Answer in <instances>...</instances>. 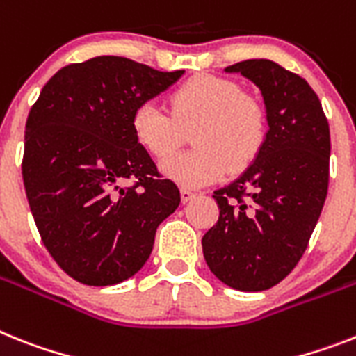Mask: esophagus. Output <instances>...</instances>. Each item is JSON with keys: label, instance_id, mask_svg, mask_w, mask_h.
<instances>
[{"label": "esophagus", "instance_id": "esophagus-1", "mask_svg": "<svg viewBox=\"0 0 356 356\" xmlns=\"http://www.w3.org/2000/svg\"><path fill=\"white\" fill-rule=\"evenodd\" d=\"M195 195L197 193L192 192V190H188V188H183V190H181V201L183 202H190L192 199H195Z\"/></svg>", "mask_w": 356, "mask_h": 356}]
</instances>
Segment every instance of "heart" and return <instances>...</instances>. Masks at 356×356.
<instances>
[{"label": "heart", "instance_id": "heart-1", "mask_svg": "<svg viewBox=\"0 0 356 356\" xmlns=\"http://www.w3.org/2000/svg\"><path fill=\"white\" fill-rule=\"evenodd\" d=\"M170 108L143 101L132 115L137 143L154 159L164 161L182 140V128L193 124V151L166 161L163 172L183 186H206L228 172L248 168L268 137V110L234 79L202 74L179 85Z\"/></svg>", "mask_w": 356, "mask_h": 356}]
</instances>
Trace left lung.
Listing matches in <instances>:
<instances>
[{"mask_svg":"<svg viewBox=\"0 0 356 356\" xmlns=\"http://www.w3.org/2000/svg\"><path fill=\"white\" fill-rule=\"evenodd\" d=\"M262 92L268 137L250 168L213 192L219 220L202 237L211 273L229 288L262 291L306 252L330 184V124L304 77L270 59L226 67Z\"/></svg>","mask_w":356,"mask_h":356,"instance_id":"obj_1","label":"left lung"}]
</instances>
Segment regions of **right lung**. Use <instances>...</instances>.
I'll list each match as a JSON object with an SVG mask.
<instances>
[{
	"label": "right lung",
	"mask_w": 356,
	"mask_h": 356,
	"mask_svg": "<svg viewBox=\"0 0 356 356\" xmlns=\"http://www.w3.org/2000/svg\"><path fill=\"white\" fill-rule=\"evenodd\" d=\"M118 56L56 72L25 127L23 183L44 248L86 286H112L141 270L155 229L181 193L161 177L132 130L134 110L177 81Z\"/></svg>",
	"instance_id": "1"
}]
</instances>
